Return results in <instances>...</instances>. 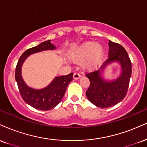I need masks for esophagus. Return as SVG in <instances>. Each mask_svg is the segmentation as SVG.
I'll use <instances>...</instances> for the list:
<instances>
[{
	"mask_svg": "<svg viewBox=\"0 0 147 147\" xmlns=\"http://www.w3.org/2000/svg\"><path fill=\"white\" fill-rule=\"evenodd\" d=\"M81 77V75H79V73H77V72H75V73H74L73 75V79H79V78Z\"/></svg>",
	"mask_w": 147,
	"mask_h": 147,
	"instance_id": "34e87169",
	"label": "esophagus"
}]
</instances>
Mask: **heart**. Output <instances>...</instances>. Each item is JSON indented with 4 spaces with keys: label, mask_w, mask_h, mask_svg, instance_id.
Returning <instances> with one entry per match:
<instances>
[{
    "label": "heart",
    "mask_w": 147,
    "mask_h": 147,
    "mask_svg": "<svg viewBox=\"0 0 147 147\" xmlns=\"http://www.w3.org/2000/svg\"><path fill=\"white\" fill-rule=\"evenodd\" d=\"M103 55L102 46L93 41L84 42L69 51L68 53L71 61H81V67L86 70L96 68L101 61Z\"/></svg>",
    "instance_id": "1"
}]
</instances>
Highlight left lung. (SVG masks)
I'll use <instances>...</instances> for the list:
<instances>
[{
	"label": "left lung",
	"instance_id": "8db88e82",
	"mask_svg": "<svg viewBox=\"0 0 147 147\" xmlns=\"http://www.w3.org/2000/svg\"><path fill=\"white\" fill-rule=\"evenodd\" d=\"M108 45V59L102 63L99 70L86 75L90 82L86 91V96L92 103L101 108L112 107L125 98L131 76V62L125 49L110 40ZM113 63H117L121 66L120 75L116 80L105 79L104 72Z\"/></svg>",
	"mask_w": 147,
	"mask_h": 147
}]
</instances>
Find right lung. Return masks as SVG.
<instances>
[{"label":"right lung","instance_id":"add662e5","mask_svg":"<svg viewBox=\"0 0 147 147\" xmlns=\"http://www.w3.org/2000/svg\"><path fill=\"white\" fill-rule=\"evenodd\" d=\"M51 41L50 40L43 42L36 47L24 51L18 61L15 72V79L22 99L31 107L43 111L54 108L59 103L64 96L67 86L72 81L73 76V73H70L68 75L55 77L47 86L42 89L31 88L24 82L22 77L23 63L31 55L56 49V47Z\"/></svg>","mask_w":147,"mask_h":147}]
</instances>
